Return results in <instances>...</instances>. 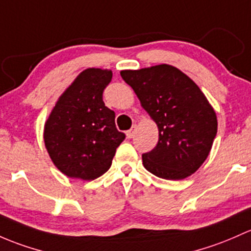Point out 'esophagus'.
<instances>
[{
	"label": "esophagus",
	"mask_w": 251,
	"mask_h": 251,
	"mask_svg": "<svg viewBox=\"0 0 251 251\" xmlns=\"http://www.w3.org/2000/svg\"><path fill=\"white\" fill-rule=\"evenodd\" d=\"M136 127H137V126H136V125H133L132 127L130 128V130L126 131V136H127V138H133L134 132H136Z\"/></svg>",
	"instance_id": "1"
}]
</instances>
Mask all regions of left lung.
Returning <instances> with one entry per match:
<instances>
[{"label":"left lung","instance_id":"1","mask_svg":"<svg viewBox=\"0 0 251 251\" xmlns=\"http://www.w3.org/2000/svg\"><path fill=\"white\" fill-rule=\"evenodd\" d=\"M120 75L159 128L156 147L142 155L146 170L168 180L196 172L209 155L218 131L216 114L201 89L165 63Z\"/></svg>","mask_w":251,"mask_h":251}]
</instances>
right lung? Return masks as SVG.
<instances>
[{
  "instance_id": "1",
  "label": "right lung",
  "mask_w": 251,
  "mask_h": 251,
  "mask_svg": "<svg viewBox=\"0 0 251 251\" xmlns=\"http://www.w3.org/2000/svg\"><path fill=\"white\" fill-rule=\"evenodd\" d=\"M112 71H83L57 100L44 125V143L65 176L94 180L109 170L125 133L115 127V113L103 102Z\"/></svg>"
}]
</instances>
